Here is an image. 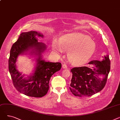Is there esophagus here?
<instances>
[{
	"mask_svg": "<svg viewBox=\"0 0 120 120\" xmlns=\"http://www.w3.org/2000/svg\"><path fill=\"white\" fill-rule=\"evenodd\" d=\"M62 68H67V65L64 63L62 65Z\"/></svg>",
	"mask_w": 120,
	"mask_h": 120,
	"instance_id": "1",
	"label": "esophagus"
}]
</instances>
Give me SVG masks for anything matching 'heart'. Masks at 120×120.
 Masks as SVG:
<instances>
[{"instance_id": "1", "label": "heart", "mask_w": 120, "mask_h": 120, "mask_svg": "<svg viewBox=\"0 0 120 120\" xmlns=\"http://www.w3.org/2000/svg\"><path fill=\"white\" fill-rule=\"evenodd\" d=\"M54 51L62 53L64 49L68 51V56L71 62L81 64L89 60L94 54L96 44L88 35L78 33H70L62 36L58 42L52 43Z\"/></svg>"}]
</instances>
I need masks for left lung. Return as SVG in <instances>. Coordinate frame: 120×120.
Masks as SVG:
<instances>
[{
	"label": "left lung",
	"mask_w": 120,
	"mask_h": 120,
	"mask_svg": "<svg viewBox=\"0 0 120 120\" xmlns=\"http://www.w3.org/2000/svg\"><path fill=\"white\" fill-rule=\"evenodd\" d=\"M88 64L89 67H75L71 71L72 76L70 89L75 96H92L101 91L106 84L110 69L109 55L101 61L93 60Z\"/></svg>",
	"instance_id": "8db88e82"
}]
</instances>
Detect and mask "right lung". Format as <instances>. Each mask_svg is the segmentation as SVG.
I'll list each match as a JSON object with an SVG mask.
<instances>
[{"mask_svg": "<svg viewBox=\"0 0 120 120\" xmlns=\"http://www.w3.org/2000/svg\"><path fill=\"white\" fill-rule=\"evenodd\" d=\"M37 36L43 37V34L35 31H30L20 34L17 40L12 45L9 59V70L15 89L28 96L42 97L47 93L49 89V81L52 75L61 68L59 62H46L42 59V53L46 49V45L38 42ZM30 54L38 56L34 72L27 79L17 70L15 63L19 55Z\"/></svg>", "mask_w": 120, "mask_h": 120, "instance_id": "right-lung-1", "label": "right lung"}]
</instances>
